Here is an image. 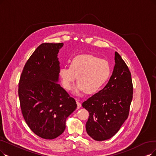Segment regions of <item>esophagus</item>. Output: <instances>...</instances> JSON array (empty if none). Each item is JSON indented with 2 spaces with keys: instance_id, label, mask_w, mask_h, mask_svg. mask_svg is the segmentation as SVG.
I'll return each instance as SVG.
<instances>
[{
  "instance_id": "esophagus-1",
  "label": "esophagus",
  "mask_w": 156,
  "mask_h": 156,
  "mask_svg": "<svg viewBox=\"0 0 156 156\" xmlns=\"http://www.w3.org/2000/svg\"><path fill=\"white\" fill-rule=\"evenodd\" d=\"M76 102H77V108L79 109V108H80V107H81V104H80V103L79 102L78 100H77V99H76Z\"/></svg>"
}]
</instances>
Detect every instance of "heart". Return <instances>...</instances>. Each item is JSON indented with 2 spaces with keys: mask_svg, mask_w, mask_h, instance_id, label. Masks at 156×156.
Returning <instances> with one entry per match:
<instances>
[{
  "mask_svg": "<svg viewBox=\"0 0 156 156\" xmlns=\"http://www.w3.org/2000/svg\"><path fill=\"white\" fill-rule=\"evenodd\" d=\"M111 74L108 61L91 54H81L73 58L70 68L61 67L59 76L66 90H70L77 77L78 83L73 89L76 94L80 91L95 93L106 83Z\"/></svg>",
  "mask_w": 156,
  "mask_h": 156,
  "instance_id": "b5f03b06",
  "label": "heart"
}]
</instances>
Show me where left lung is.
Wrapping results in <instances>:
<instances>
[{"label": "left lung", "instance_id": "obj_1", "mask_svg": "<svg viewBox=\"0 0 156 156\" xmlns=\"http://www.w3.org/2000/svg\"><path fill=\"white\" fill-rule=\"evenodd\" d=\"M115 65L108 84L82 104L90 113L86 132L96 141L116 134L127 119L133 99L131 74L120 54L115 52Z\"/></svg>", "mask_w": 156, "mask_h": 156}]
</instances>
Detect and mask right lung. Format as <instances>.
I'll use <instances>...</instances> for the list:
<instances>
[{
  "instance_id": "obj_1",
  "label": "right lung",
  "mask_w": 156,
  "mask_h": 156,
  "mask_svg": "<svg viewBox=\"0 0 156 156\" xmlns=\"http://www.w3.org/2000/svg\"><path fill=\"white\" fill-rule=\"evenodd\" d=\"M63 43L38 47L23 68L18 84L23 116L32 131L52 140L64 132L66 120L77 108L75 99L58 83V54Z\"/></svg>"
}]
</instances>
